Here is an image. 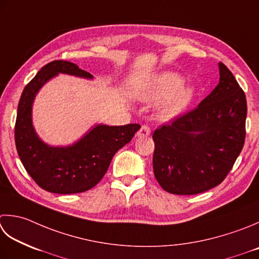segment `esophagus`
I'll use <instances>...</instances> for the list:
<instances>
[{
	"label": "esophagus",
	"instance_id": "esophagus-1",
	"mask_svg": "<svg viewBox=\"0 0 259 259\" xmlns=\"http://www.w3.org/2000/svg\"><path fill=\"white\" fill-rule=\"evenodd\" d=\"M150 136V126L144 124L141 125V128L139 129L138 133H137V137H148Z\"/></svg>",
	"mask_w": 259,
	"mask_h": 259
}]
</instances>
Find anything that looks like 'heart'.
Segmentation results:
<instances>
[{"instance_id":"heart-1","label":"heart","mask_w":259,"mask_h":259,"mask_svg":"<svg viewBox=\"0 0 259 259\" xmlns=\"http://www.w3.org/2000/svg\"><path fill=\"white\" fill-rule=\"evenodd\" d=\"M183 78L179 74L166 72L157 75L139 89L138 98L147 102L157 101L168 95L160 106V115L171 118L180 114L193 98L194 91L190 86H181Z\"/></svg>"}]
</instances>
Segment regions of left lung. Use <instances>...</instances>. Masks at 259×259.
I'll return each instance as SVG.
<instances>
[{
    "label": "left lung",
    "mask_w": 259,
    "mask_h": 259,
    "mask_svg": "<svg viewBox=\"0 0 259 259\" xmlns=\"http://www.w3.org/2000/svg\"><path fill=\"white\" fill-rule=\"evenodd\" d=\"M220 82L195 109L155 130L154 174L171 194L193 195L219 185L241 153L247 101L227 66Z\"/></svg>",
    "instance_id": "obj_1"
}]
</instances>
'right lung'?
I'll list each match as a JSON object with an SVG mask.
<instances>
[{"label":"right lung","instance_id":"obj_1","mask_svg":"<svg viewBox=\"0 0 259 259\" xmlns=\"http://www.w3.org/2000/svg\"><path fill=\"white\" fill-rule=\"evenodd\" d=\"M59 73L93 78L90 73L66 60L45 65L20 98L14 126L15 146L25 170L41 189L57 194L82 193L102 180L116 151L133 139L140 124H98L72 146L45 144L33 129L32 103L42 85Z\"/></svg>","mask_w":259,"mask_h":259}]
</instances>
